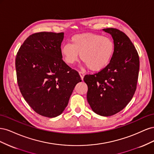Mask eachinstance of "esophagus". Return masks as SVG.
I'll return each instance as SVG.
<instances>
[{"mask_svg": "<svg viewBox=\"0 0 154 154\" xmlns=\"http://www.w3.org/2000/svg\"><path fill=\"white\" fill-rule=\"evenodd\" d=\"M79 74H80V77H81V79L83 80V77H84V75H85L84 73L81 72V71H80V72H79Z\"/></svg>", "mask_w": 154, "mask_h": 154, "instance_id": "1", "label": "esophagus"}]
</instances>
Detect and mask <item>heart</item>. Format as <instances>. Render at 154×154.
I'll use <instances>...</instances> for the list:
<instances>
[{
    "label": "heart",
    "mask_w": 154,
    "mask_h": 154,
    "mask_svg": "<svg viewBox=\"0 0 154 154\" xmlns=\"http://www.w3.org/2000/svg\"><path fill=\"white\" fill-rule=\"evenodd\" d=\"M71 44H63L60 49L66 63H75L79 54L92 71H100L108 66L115 53V43L109 36L94 32L78 34L71 38Z\"/></svg>",
    "instance_id": "1"
}]
</instances>
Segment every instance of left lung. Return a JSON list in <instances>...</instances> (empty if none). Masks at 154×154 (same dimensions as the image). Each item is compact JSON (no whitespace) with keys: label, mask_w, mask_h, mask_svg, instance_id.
Listing matches in <instances>:
<instances>
[{"label":"left lung","mask_w":154,"mask_h":154,"mask_svg":"<svg viewBox=\"0 0 154 154\" xmlns=\"http://www.w3.org/2000/svg\"><path fill=\"white\" fill-rule=\"evenodd\" d=\"M115 43V53L105 68L83 80L88 86L87 99L92 110L102 116L119 112L132 100L136 90L139 71L137 51L123 32L103 29Z\"/></svg>","instance_id":"8db88e82"}]
</instances>
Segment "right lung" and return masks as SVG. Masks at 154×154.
<instances>
[{
  "instance_id": "right-lung-1",
  "label": "right lung",
  "mask_w": 154,
  "mask_h": 154,
  "mask_svg": "<svg viewBox=\"0 0 154 154\" xmlns=\"http://www.w3.org/2000/svg\"><path fill=\"white\" fill-rule=\"evenodd\" d=\"M63 32H40L27 37L15 59L17 82L22 96L37 114H61L74 87L78 72L63 62L60 52Z\"/></svg>"
}]
</instances>
